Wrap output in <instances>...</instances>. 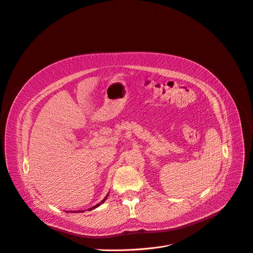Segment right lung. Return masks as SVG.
I'll return each mask as SVG.
<instances>
[{"label":"right lung","instance_id":"right-lung-1","mask_svg":"<svg viewBox=\"0 0 253 253\" xmlns=\"http://www.w3.org/2000/svg\"><path fill=\"white\" fill-rule=\"evenodd\" d=\"M107 196H108V194H107V195H106V196H105V199H104V200H103V201H101V203H99V204H97V205H96V206H94V207H92V208H90V209H89V211H91V210H93V209H96V208H97V207H99V206H100V205H101V204H102V203H104V201H106V199H107Z\"/></svg>","mask_w":253,"mask_h":253}]
</instances>
